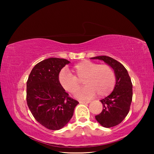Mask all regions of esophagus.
<instances>
[{"label": "esophagus", "mask_w": 154, "mask_h": 154, "mask_svg": "<svg viewBox=\"0 0 154 154\" xmlns=\"http://www.w3.org/2000/svg\"><path fill=\"white\" fill-rule=\"evenodd\" d=\"M90 100H87V101H79V103L81 104H88L90 103Z\"/></svg>", "instance_id": "obj_1"}]
</instances>
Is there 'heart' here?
I'll return each mask as SVG.
<instances>
[{"mask_svg": "<svg viewBox=\"0 0 154 154\" xmlns=\"http://www.w3.org/2000/svg\"><path fill=\"white\" fill-rule=\"evenodd\" d=\"M71 74L66 70H62L58 75L60 86L71 94L79 92L82 82L86 85L77 94L80 99H90L98 94L100 97L108 96L113 90L116 76L113 69L108 64H98L96 62L82 60L74 65Z\"/></svg>", "mask_w": 154, "mask_h": 154, "instance_id": "obj_1", "label": "heart"}]
</instances>
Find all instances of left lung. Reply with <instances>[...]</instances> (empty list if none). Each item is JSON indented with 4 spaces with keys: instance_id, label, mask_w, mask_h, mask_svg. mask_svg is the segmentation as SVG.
I'll use <instances>...</instances> for the list:
<instances>
[{
    "instance_id": "obj_1",
    "label": "left lung",
    "mask_w": 154,
    "mask_h": 154,
    "mask_svg": "<svg viewBox=\"0 0 154 154\" xmlns=\"http://www.w3.org/2000/svg\"><path fill=\"white\" fill-rule=\"evenodd\" d=\"M92 59L103 60L114 70L116 83L110 95L102 99L103 109L95 118L105 128L116 126L124 120L130 111L132 100V83L127 70L120 62L106 56H96Z\"/></svg>"
}]
</instances>
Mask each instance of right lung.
Wrapping results in <instances>:
<instances>
[{
    "label": "right lung",
    "instance_id": "obj_1",
    "mask_svg": "<svg viewBox=\"0 0 154 154\" xmlns=\"http://www.w3.org/2000/svg\"><path fill=\"white\" fill-rule=\"evenodd\" d=\"M66 59L50 58L36 64L26 83L28 108L38 123L49 130H60L68 124L79 102L69 96L58 82Z\"/></svg>",
    "mask_w": 154,
    "mask_h": 154
}]
</instances>
